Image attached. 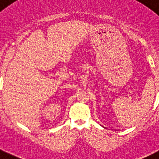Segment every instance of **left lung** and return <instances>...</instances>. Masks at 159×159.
<instances>
[{
  "mask_svg": "<svg viewBox=\"0 0 159 159\" xmlns=\"http://www.w3.org/2000/svg\"><path fill=\"white\" fill-rule=\"evenodd\" d=\"M102 127H103V126H102Z\"/></svg>",
  "mask_w": 159,
  "mask_h": 159,
  "instance_id": "8db88e82",
  "label": "left lung"
}]
</instances>
